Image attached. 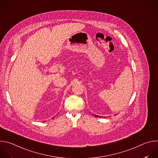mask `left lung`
<instances>
[{
  "mask_svg": "<svg viewBox=\"0 0 158 158\" xmlns=\"http://www.w3.org/2000/svg\"><path fill=\"white\" fill-rule=\"evenodd\" d=\"M94 116H95L96 118H102V116H98L96 114H94Z\"/></svg>",
  "mask_w": 158,
  "mask_h": 158,
  "instance_id": "8db88e82",
  "label": "left lung"
}]
</instances>
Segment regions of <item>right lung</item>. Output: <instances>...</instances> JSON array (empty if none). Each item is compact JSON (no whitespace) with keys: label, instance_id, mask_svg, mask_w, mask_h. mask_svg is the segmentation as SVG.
I'll use <instances>...</instances> for the list:
<instances>
[{"label":"right lung","instance_id":"add662e5","mask_svg":"<svg viewBox=\"0 0 158 158\" xmlns=\"http://www.w3.org/2000/svg\"><path fill=\"white\" fill-rule=\"evenodd\" d=\"M53 118H52V119H53Z\"/></svg>","mask_w":158,"mask_h":158}]
</instances>
